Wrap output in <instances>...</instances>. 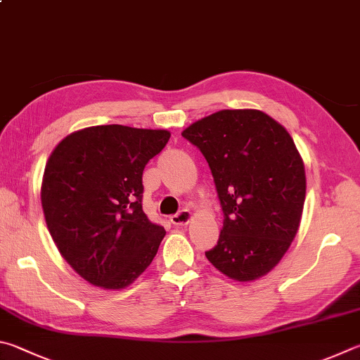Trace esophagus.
Segmentation results:
<instances>
[{"instance_id": "esophagus-1", "label": "esophagus", "mask_w": 360, "mask_h": 360, "mask_svg": "<svg viewBox=\"0 0 360 360\" xmlns=\"http://www.w3.org/2000/svg\"><path fill=\"white\" fill-rule=\"evenodd\" d=\"M192 219H193V214L188 211V209H182V211H179L178 214H174V215H172V217H169V220H172V224L176 225V226L187 225Z\"/></svg>"}]
</instances>
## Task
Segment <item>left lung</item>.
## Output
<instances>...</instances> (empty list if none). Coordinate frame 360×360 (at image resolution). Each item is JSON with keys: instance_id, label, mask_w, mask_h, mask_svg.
I'll use <instances>...</instances> for the list:
<instances>
[{"instance_id": "obj_1", "label": "left lung", "mask_w": 360, "mask_h": 360, "mask_svg": "<svg viewBox=\"0 0 360 360\" xmlns=\"http://www.w3.org/2000/svg\"><path fill=\"white\" fill-rule=\"evenodd\" d=\"M182 136L206 158L224 211L206 258L238 282L266 276L296 238L305 201L304 160L288 130L264 112L240 108L201 117Z\"/></svg>"}]
</instances>
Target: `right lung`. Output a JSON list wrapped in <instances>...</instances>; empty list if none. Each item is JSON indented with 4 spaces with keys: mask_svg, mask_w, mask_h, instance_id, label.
<instances>
[{
    "mask_svg": "<svg viewBox=\"0 0 360 360\" xmlns=\"http://www.w3.org/2000/svg\"><path fill=\"white\" fill-rule=\"evenodd\" d=\"M172 134L121 124L84 127L45 165L44 217L61 257L103 290H122L153 263L165 236L141 207V176Z\"/></svg>",
    "mask_w": 360,
    "mask_h": 360,
    "instance_id": "1",
    "label": "right lung"
}]
</instances>
